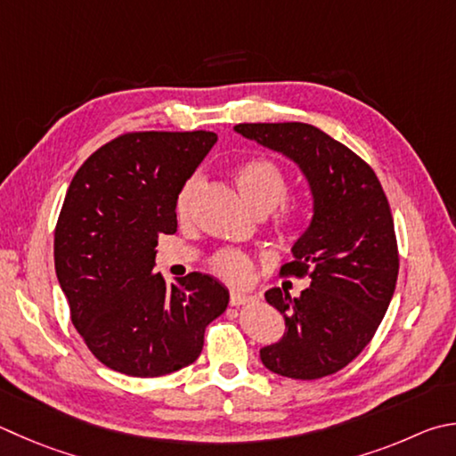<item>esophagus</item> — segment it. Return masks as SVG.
<instances>
[{
	"instance_id": "34e87169",
	"label": "esophagus",
	"mask_w": 456,
	"mask_h": 456,
	"mask_svg": "<svg viewBox=\"0 0 456 456\" xmlns=\"http://www.w3.org/2000/svg\"><path fill=\"white\" fill-rule=\"evenodd\" d=\"M253 301H255L253 297H247V295L239 293V291H231V299H229L231 307H241V305H249Z\"/></svg>"
}]
</instances>
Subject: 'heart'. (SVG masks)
<instances>
[{
  "label": "heart",
  "mask_w": 456,
  "mask_h": 456,
  "mask_svg": "<svg viewBox=\"0 0 456 456\" xmlns=\"http://www.w3.org/2000/svg\"><path fill=\"white\" fill-rule=\"evenodd\" d=\"M233 179L243 200L259 215L271 213L287 200V173L281 169L279 163L267 159V157H251V159L239 163L233 173ZM200 175L189 177L185 183L181 185L175 200V211L179 219L189 217L195 195L200 191ZM305 219L307 217H305V211L299 205H287L281 209L275 221H273V229H275V233L283 239V241H297L305 229ZM209 267L213 269V273H217L221 279L229 281V283L241 285L247 283V279L251 277L253 263L249 259V255H245L243 251L221 249L209 259Z\"/></svg>",
  "instance_id": "obj_1"
}]
</instances>
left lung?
I'll return each instance as SVG.
<instances>
[{
  "mask_svg": "<svg viewBox=\"0 0 456 456\" xmlns=\"http://www.w3.org/2000/svg\"><path fill=\"white\" fill-rule=\"evenodd\" d=\"M237 134L287 155L307 177L314 213L281 275L309 279L301 297L269 289L287 333L263 346L281 377L314 380L357 359L375 337L399 275L395 223L375 171L349 147L309 123H239Z\"/></svg>",
  "mask_w": 456,
  "mask_h": 456,
  "instance_id": "obj_1",
  "label": "left lung"
}]
</instances>
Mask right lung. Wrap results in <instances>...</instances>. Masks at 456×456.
<instances>
[{
  "instance_id": "obj_1",
  "label": "right lung",
  "mask_w": 456,
  "mask_h": 456,
  "mask_svg": "<svg viewBox=\"0 0 456 456\" xmlns=\"http://www.w3.org/2000/svg\"><path fill=\"white\" fill-rule=\"evenodd\" d=\"M217 142L213 131H129L73 175L55 225L57 281L95 359L151 379L197 361L205 329L227 309L217 279L153 273L159 235L177 231L181 185Z\"/></svg>"
}]
</instances>
